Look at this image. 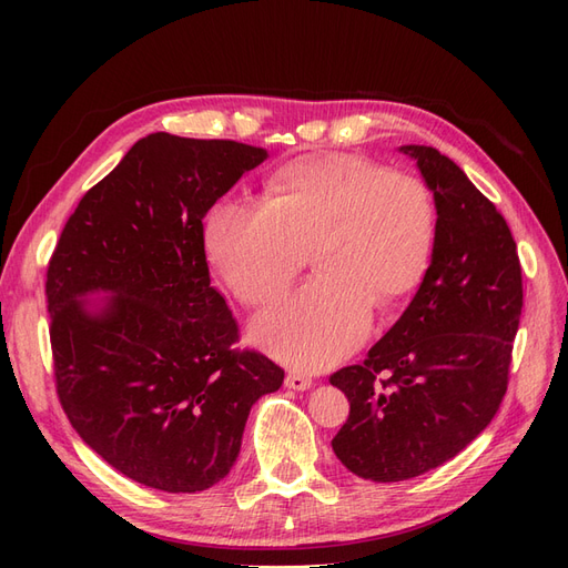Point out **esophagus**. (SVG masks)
Masks as SVG:
<instances>
[{
	"mask_svg": "<svg viewBox=\"0 0 568 568\" xmlns=\"http://www.w3.org/2000/svg\"><path fill=\"white\" fill-rule=\"evenodd\" d=\"M286 386L294 388V390H305V388L313 386V376L303 374V372H288L286 374Z\"/></svg>",
	"mask_w": 568,
	"mask_h": 568,
	"instance_id": "34e87169",
	"label": "esophagus"
}]
</instances>
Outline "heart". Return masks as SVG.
<instances>
[{
    "instance_id": "1",
    "label": "heart",
    "mask_w": 568,
    "mask_h": 568,
    "mask_svg": "<svg viewBox=\"0 0 568 568\" xmlns=\"http://www.w3.org/2000/svg\"><path fill=\"white\" fill-rule=\"evenodd\" d=\"M205 253L246 305L277 298L313 248L320 277L272 305L253 338L284 363L320 369L365 341L374 303L390 307L432 267L436 209L428 186L353 153H311L267 180L265 203L222 199Z\"/></svg>"
}]
</instances>
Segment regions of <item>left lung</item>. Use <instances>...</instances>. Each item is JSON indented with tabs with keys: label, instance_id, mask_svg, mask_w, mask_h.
<instances>
[{
	"label": "left lung",
	"instance_id": "obj_1",
	"mask_svg": "<svg viewBox=\"0 0 568 568\" xmlns=\"http://www.w3.org/2000/svg\"><path fill=\"white\" fill-rule=\"evenodd\" d=\"M403 151L436 199L432 267L363 363L329 376L351 403L332 448L376 484L440 467L490 424L524 307L517 242L503 213L438 149Z\"/></svg>",
	"mask_w": 568,
	"mask_h": 568
}]
</instances>
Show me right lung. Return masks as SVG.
Returning a JSON list of instances; mask_svg holds the SVG:
<instances>
[{"label": "right lung", "instance_id": "right-lung-1", "mask_svg": "<svg viewBox=\"0 0 568 568\" xmlns=\"http://www.w3.org/2000/svg\"><path fill=\"white\" fill-rule=\"evenodd\" d=\"M263 146L168 132L136 142L68 217L47 267L57 395L90 448L136 484L196 493L225 478L251 405L284 369L239 351L211 286L203 215ZM116 296L92 314L77 298Z\"/></svg>", "mask_w": 568, "mask_h": 568}]
</instances>
